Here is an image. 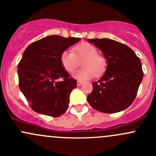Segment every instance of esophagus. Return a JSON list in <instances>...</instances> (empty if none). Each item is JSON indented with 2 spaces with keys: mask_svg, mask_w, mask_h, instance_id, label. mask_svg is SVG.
I'll list each match as a JSON object with an SVG mask.
<instances>
[{
  "mask_svg": "<svg viewBox=\"0 0 156 156\" xmlns=\"http://www.w3.org/2000/svg\"><path fill=\"white\" fill-rule=\"evenodd\" d=\"M82 81H77V85L78 86H81V84H82Z\"/></svg>",
  "mask_w": 156,
  "mask_h": 156,
  "instance_id": "esophagus-1",
  "label": "esophagus"
}]
</instances>
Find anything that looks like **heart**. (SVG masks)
I'll return each mask as SVG.
<instances>
[{
	"label": "heart",
	"instance_id": "heart-1",
	"mask_svg": "<svg viewBox=\"0 0 156 156\" xmlns=\"http://www.w3.org/2000/svg\"><path fill=\"white\" fill-rule=\"evenodd\" d=\"M74 53L69 50H64L60 56V62L64 69L72 73L82 61V69L73 74V77L78 80H87L102 75L106 68V59L102 55L97 53V49L90 44L83 42L73 48Z\"/></svg>",
	"mask_w": 156,
	"mask_h": 156
}]
</instances>
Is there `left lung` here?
I'll return each instance as SVG.
<instances>
[{"mask_svg": "<svg viewBox=\"0 0 156 156\" xmlns=\"http://www.w3.org/2000/svg\"><path fill=\"white\" fill-rule=\"evenodd\" d=\"M106 59L103 76L93 82L87 102L94 109L115 113L131 105L144 77L140 59L127 45L108 38L87 39Z\"/></svg>", "mask_w": 156, "mask_h": 156, "instance_id": "obj_1", "label": "left lung"}]
</instances>
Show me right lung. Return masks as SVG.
<instances>
[{
	"instance_id": "right-lung-1",
	"label": "right lung",
	"mask_w": 156,
	"mask_h": 156,
	"mask_svg": "<svg viewBox=\"0 0 156 156\" xmlns=\"http://www.w3.org/2000/svg\"><path fill=\"white\" fill-rule=\"evenodd\" d=\"M79 37L50 35L31 44L18 65L19 87L36 112L59 117L66 111L77 81L60 62L61 53ZM64 80L59 81V78Z\"/></svg>"
}]
</instances>
